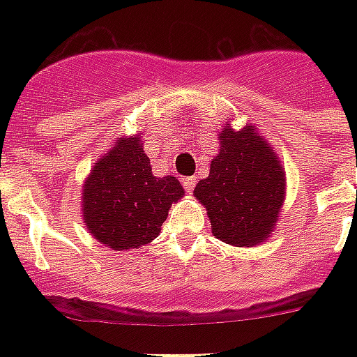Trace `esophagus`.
I'll list each match as a JSON object with an SVG mask.
<instances>
[{
	"label": "esophagus",
	"mask_w": 357,
	"mask_h": 357,
	"mask_svg": "<svg viewBox=\"0 0 357 357\" xmlns=\"http://www.w3.org/2000/svg\"><path fill=\"white\" fill-rule=\"evenodd\" d=\"M195 185H196V179L195 178H185L183 179V189L187 190V192H192L195 190Z\"/></svg>",
	"instance_id": "obj_1"
}]
</instances>
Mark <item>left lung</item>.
Here are the masks:
<instances>
[{
  "label": "left lung",
  "mask_w": 357,
  "mask_h": 357,
  "mask_svg": "<svg viewBox=\"0 0 357 357\" xmlns=\"http://www.w3.org/2000/svg\"><path fill=\"white\" fill-rule=\"evenodd\" d=\"M285 174L274 150L246 126L220 133V151L195 196L206 206L213 235L235 246L263 243L283 206Z\"/></svg>",
  "instance_id": "1"
}]
</instances>
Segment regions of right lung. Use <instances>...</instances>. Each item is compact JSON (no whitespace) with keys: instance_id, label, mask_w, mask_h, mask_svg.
Instances as JSON below:
<instances>
[{"instance_id":"right-lung-1","label":"right lung","mask_w":357,"mask_h":357,"mask_svg":"<svg viewBox=\"0 0 357 357\" xmlns=\"http://www.w3.org/2000/svg\"><path fill=\"white\" fill-rule=\"evenodd\" d=\"M183 195L176 178L151 174L139 137L123 139L86 178L83 218L92 237L109 248H139L159 235L168 209Z\"/></svg>"}]
</instances>
